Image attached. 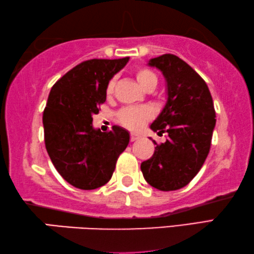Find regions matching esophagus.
Wrapping results in <instances>:
<instances>
[{
    "mask_svg": "<svg viewBox=\"0 0 254 254\" xmlns=\"http://www.w3.org/2000/svg\"><path fill=\"white\" fill-rule=\"evenodd\" d=\"M140 136L137 135V134H130V142H135V140L139 139Z\"/></svg>",
    "mask_w": 254,
    "mask_h": 254,
    "instance_id": "34e87169",
    "label": "esophagus"
}]
</instances>
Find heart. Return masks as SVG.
<instances>
[{"label": "heart", "instance_id": "1", "mask_svg": "<svg viewBox=\"0 0 254 254\" xmlns=\"http://www.w3.org/2000/svg\"><path fill=\"white\" fill-rule=\"evenodd\" d=\"M134 73H135L137 82L139 83V85L142 86L144 90L147 91L149 89H154L156 86L157 76L151 68L140 66V67L135 68ZM115 84H116L115 78H111L109 83H108L107 89H106L107 97H110V95L114 93ZM151 116H152V112L148 108L127 107V108H124V109H122L118 112L117 119H118V123L125 128H127V129L137 130L139 129V128L142 127L149 118H151Z\"/></svg>", "mask_w": 254, "mask_h": 254}]
</instances>
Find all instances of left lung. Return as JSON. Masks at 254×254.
<instances>
[{
    "instance_id": "obj_1",
    "label": "left lung",
    "mask_w": 254,
    "mask_h": 254,
    "mask_svg": "<svg viewBox=\"0 0 254 254\" xmlns=\"http://www.w3.org/2000/svg\"><path fill=\"white\" fill-rule=\"evenodd\" d=\"M168 83V101L154 123L153 131L168 132L165 143L140 164L144 179L161 191L184 188L201 169L208 155L216 124L208 86L191 66L172 54L152 58Z\"/></svg>"
}]
</instances>
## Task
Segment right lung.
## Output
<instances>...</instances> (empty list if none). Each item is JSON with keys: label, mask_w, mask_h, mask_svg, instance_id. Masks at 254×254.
<instances>
[{"label": "right lung", "mask_w": 254, "mask_h": 254, "mask_svg": "<svg viewBox=\"0 0 254 254\" xmlns=\"http://www.w3.org/2000/svg\"><path fill=\"white\" fill-rule=\"evenodd\" d=\"M129 57L89 60L53 85L43 114L46 149L58 173L75 188L93 190L112 177L129 134L119 126L94 129L92 116L107 99L109 81Z\"/></svg>", "instance_id": "obj_1"}]
</instances>
